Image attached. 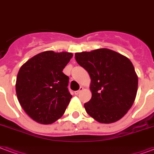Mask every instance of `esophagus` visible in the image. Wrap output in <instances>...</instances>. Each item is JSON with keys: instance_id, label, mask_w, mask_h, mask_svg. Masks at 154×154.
<instances>
[{"instance_id": "1", "label": "esophagus", "mask_w": 154, "mask_h": 154, "mask_svg": "<svg viewBox=\"0 0 154 154\" xmlns=\"http://www.w3.org/2000/svg\"><path fill=\"white\" fill-rule=\"evenodd\" d=\"M84 90V88L82 87V86H81V87H80V90H77V91H76V92H75V94H76V95H78L80 93L82 92V90Z\"/></svg>"}]
</instances>
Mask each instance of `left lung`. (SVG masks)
Wrapping results in <instances>:
<instances>
[{
    "label": "left lung",
    "instance_id": "8db88e82",
    "mask_svg": "<svg viewBox=\"0 0 154 154\" xmlns=\"http://www.w3.org/2000/svg\"><path fill=\"white\" fill-rule=\"evenodd\" d=\"M75 59L91 78L92 97L84 104L88 115L102 124L119 120L137 96L138 77L132 62L107 48L77 52Z\"/></svg>",
    "mask_w": 154,
    "mask_h": 154
}]
</instances>
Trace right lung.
I'll return each instance as SVG.
<instances>
[{"label":"right lung","mask_w":154,"mask_h":154,"mask_svg":"<svg viewBox=\"0 0 154 154\" xmlns=\"http://www.w3.org/2000/svg\"><path fill=\"white\" fill-rule=\"evenodd\" d=\"M72 57L70 52L43 51L20 68L16 81L17 99L35 121L50 124L64 115L72 95L68 90L69 77L62 71Z\"/></svg>","instance_id":"right-lung-1"}]
</instances>
